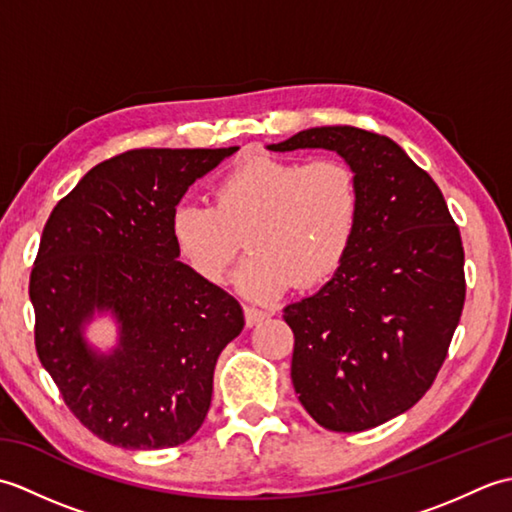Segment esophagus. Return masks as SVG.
I'll return each mask as SVG.
<instances>
[{
  "mask_svg": "<svg viewBox=\"0 0 512 512\" xmlns=\"http://www.w3.org/2000/svg\"><path fill=\"white\" fill-rule=\"evenodd\" d=\"M268 317H270V312H266V310H259V308H253V306H244V319H246L248 328H253V325L262 323Z\"/></svg>",
  "mask_w": 512,
  "mask_h": 512,
  "instance_id": "esophagus-1",
  "label": "esophagus"
}]
</instances>
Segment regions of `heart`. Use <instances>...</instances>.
Here are the masks:
<instances>
[{
  "mask_svg": "<svg viewBox=\"0 0 512 512\" xmlns=\"http://www.w3.org/2000/svg\"><path fill=\"white\" fill-rule=\"evenodd\" d=\"M361 206V182L343 158L250 156L215 180L211 204H178L169 233L182 262L213 286L228 277L246 244L239 290L275 299L297 279L321 284L343 264Z\"/></svg>",
  "mask_w": 512,
  "mask_h": 512,
  "instance_id": "obj_1",
  "label": "heart"
}]
</instances>
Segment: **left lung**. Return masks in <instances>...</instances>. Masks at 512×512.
I'll return each mask as SVG.
<instances>
[{
	"instance_id": "left-lung-1",
	"label": "left lung",
	"mask_w": 512,
	"mask_h": 512,
	"mask_svg": "<svg viewBox=\"0 0 512 512\" xmlns=\"http://www.w3.org/2000/svg\"><path fill=\"white\" fill-rule=\"evenodd\" d=\"M273 151L330 149L361 182V222L317 295L290 303L292 385L330 431H365L411 409L447 358L464 297L460 228L438 184L387 136L303 129Z\"/></svg>"
}]
</instances>
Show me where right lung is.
I'll return each mask as SVG.
<instances>
[{"label":"right lung","mask_w":512,"mask_h":512,"mask_svg":"<svg viewBox=\"0 0 512 512\" xmlns=\"http://www.w3.org/2000/svg\"><path fill=\"white\" fill-rule=\"evenodd\" d=\"M237 147L132 149L92 167L54 206L30 273L35 347L85 429L123 449H169L202 427L217 356L244 328L237 299L178 262L182 195ZM110 309L112 355L82 325Z\"/></svg>","instance_id":"add662e5"}]
</instances>
